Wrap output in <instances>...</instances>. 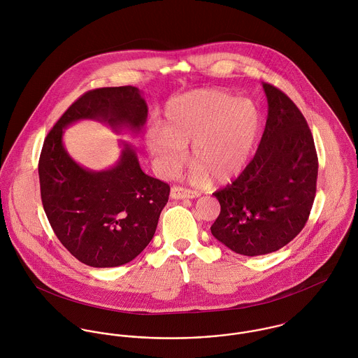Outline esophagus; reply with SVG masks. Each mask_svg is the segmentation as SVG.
<instances>
[{
	"instance_id": "obj_1",
	"label": "esophagus",
	"mask_w": 358,
	"mask_h": 358,
	"mask_svg": "<svg viewBox=\"0 0 358 358\" xmlns=\"http://www.w3.org/2000/svg\"><path fill=\"white\" fill-rule=\"evenodd\" d=\"M197 197H200V193H197L194 190H189V189L179 187V186H173L171 189L172 200H185V199H197Z\"/></svg>"
}]
</instances>
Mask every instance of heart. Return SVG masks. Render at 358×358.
<instances>
[{
	"mask_svg": "<svg viewBox=\"0 0 358 358\" xmlns=\"http://www.w3.org/2000/svg\"><path fill=\"white\" fill-rule=\"evenodd\" d=\"M256 104L219 90H196L171 99L164 110L161 131L148 134V148L158 171L175 172L192 142L194 178L216 183L237 178L250 164L260 134Z\"/></svg>",
	"mask_w": 358,
	"mask_h": 358,
	"instance_id": "1",
	"label": "heart"
}]
</instances>
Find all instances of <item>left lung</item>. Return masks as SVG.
<instances>
[{
	"label": "left lung",
	"instance_id": "8db88e82",
	"mask_svg": "<svg viewBox=\"0 0 358 358\" xmlns=\"http://www.w3.org/2000/svg\"><path fill=\"white\" fill-rule=\"evenodd\" d=\"M267 120L252 161L213 193L220 213L212 236L236 254L266 255L305 227L315 197L318 161L313 135L296 104L263 83Z\"/></svg>",
	"mask_w": 358,
	"mask_h": 358
}]
</instances>
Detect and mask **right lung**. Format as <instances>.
Listing matches in <instances>:
<instances>
[{"label":"right lung","instance_id":"right-lung-1","mask_svg":"<svg viewBox=\"0 0 358 358\" xmlns=\"http://www.w3.org/2000/svg\"><path fill=\"white\" fill-rule=\"evenodd\" d=\"M148 111L135 87L94 90L66 110L44 142L38 162L44 210L59 241L88 266L117 267L139 255L154 237L169 186L142 171L135 148L125 141L113 166H81L63 145L64 129L95 120L115 134L139 135Z\"/></svg>","mask_w":358,"mask_h":358}]
</instances>
